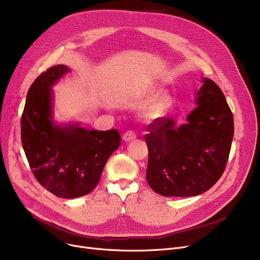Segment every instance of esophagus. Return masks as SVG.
<instances>
[{"instance_id": "obj_1", "label": "esophagus", "mask_w": 260, "mask_h": 260, "mask_svg": "<svg viewBox=\"0 0 260 260\" xmlns=\"http://www.w3.org/2000/svg\"><path fill=\"white\" fill-rule=\"evenodd\" d=\"M135 138H136V133L134 131H127V132L123 134V140L126 141V142L132 141Z\"/></svg>"}]
</instances>
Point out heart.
<instances>
[{"instance_id":"heart-1","label":"heart","mask_w":260,"mask_h":260,"mask_svg":"<svg viewBox=\"0 0 260 260\" xmlns=\"http://www.w3.org/2000/svg\"><path fill=\"white\" fill-rule=\"evenodd\" d=\"M161 94H162L161 90L154 89L152 91H149V99H156ZM169 105H170L169 97L166 94H163L160 99L155 100L151 105L148 106L147 111H146V117L156 119V118L163 116L167 111V108L169 107Z\"/></svg>"}]
</instances>
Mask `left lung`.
Instances as JSON below:
<instances>
[{
	"mask_svg": "<svg viewBox=\"0 0 260 260\" xmlns=\"http://www.w3.org/2000/svg\"><path fill=\"white\" fill-rule=\"evenodd\" d=\"M197 106L177 126L171 118H157L147 126L146 180L165 197L197 196L222 176L234 136L233 114L222 90L203 78Z\"/></svg>",
	"mask_w": 260,
	"mask_h": 260,
	"instance_id": "obj_1",
	"label": "left lung"
}]
</instances>
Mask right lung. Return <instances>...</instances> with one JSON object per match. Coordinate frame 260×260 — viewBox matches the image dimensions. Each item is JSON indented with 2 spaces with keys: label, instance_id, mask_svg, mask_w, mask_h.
<instances>
[{
  "label": "right lung",
  "instance_id": "1",
  "mask_svg": "<svg viewBox=\"0 0 260 260\" xmlns=\"http://www.w3.org/2000/svg\"><path fill=\"white\" fill-rule=\"evenodd\" d=\"M68 72L67 66L56 65L34 81L21 118V139L39 183L57 197L72 199L97 186L121 137L117 129L89 131L79 123L53 121L51 86Z\"/></svg>",
  "mask_w": 260,
  "mask_h": 260
}]
</instances>
